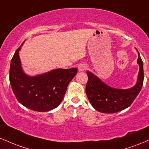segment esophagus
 Returning a JSON list of instances; mask_svg holds the SVG:
<instances>
[{
    "label": "esophagus",
    "instance_id": "obj_1",
    "mask_svg": "<svg viewBox=\"0 0 149 149\" xmlns=\"http://www.w3.org/2000/svg\"><path fill=\"white\" fill-rule=\"evenodd\" d=\"M78 71H79L80 72H81V71H84L85 69H86V66H85V64H80L79 66H78Z\"/></svg>",
    "mask_w": 149,
    "mask_h": 149
}]
</instances>
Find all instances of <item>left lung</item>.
<instances>
[{"mask_svg": "<svg viewBox=\"0 0 149 149\" xmlns=\"http://www.w3.org/2000/svg\"><path fill=\"white\" fill-rule=\"evenodd\" d=\"M136 50L138 52L137 64H139V71L136 84L132 88H112L102 82L94 73L87 71L88 81L85 92L90 104L97 111L103 113H113L124 110L132 104L141 91L143 81V61L137 49Z\"/></svg>", "mask_w": 149, "mask_h": 149, "instance_id": "obj_1", "label": "left lung"}]
</instances>
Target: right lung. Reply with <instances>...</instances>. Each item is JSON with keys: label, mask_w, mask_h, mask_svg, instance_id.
<instances>
[{"label": "right lung", "mask_w": 149, "mask_h": 149, "mask_svg": "<svg viewBox=\"0 0 149 149\" xmlns=\"http://www.w3.org/2000/svg\"><path fill=\"white\" fill-rule=\"evenodd\" d=\"M24 42L15 51L10 63V83L13 93L20 104L31 110L49 111L62 102L68 85L78 69H56L36 76H29L22 69L19 54Z\"/></svg>", "instance_id": "obj_1"}]
</instances>
